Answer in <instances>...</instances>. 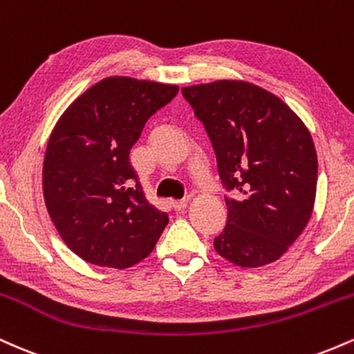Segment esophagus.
<instances>
[{
  "mask_svg": "<svg viewBox=\"0 0 354 354\" xmlns=\"http://www.w3.org/2000/svg\"><path fill=\"white\" fill-rule=\"evenodd\" d=\"M186 206H188V203H186V201H171V208L174 211H183L186 208Z\"/></svg>",
  "mask_w": 354,
  "mask_h": 354,
  "instance_id": "obj_1",
  "label": "esophagus"
}]
</instances>
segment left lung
Instances as JSON below:
<instances>
[{
	"instance_id": "left-lung-1",
	"label": "left lung",
	"mask_w": 354,
	"mask_h": 354,
	"mask_svg": "<svg viewBox=\"0 0 354 354\" xmlns=\"http://www.w3.org/2000/svg\"><path fill=\"white\" fill-rule=\"evenodd\" d=\"M216 153L228 221L214 250L241 268L270 265L310 221L318 158L301 118L278 96L243 80L181 88Z\"/></svg>"
}]
</instances>
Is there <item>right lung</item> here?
I'll return each instance as SVG.
<instances>
[{
  "instance_id": "right-lung-1",
  "label": "right lung",
  "mask_w": 354,
  "mask_h": 354,
  "mask_svg": "<svg viewBox=\"0 0 354 354\" xmlns=\"http://www.w3.org/2000/svg\"><path fill=\"white\" fill-rule=\"evenodd\" d=\"M176 84L109 76L56 121L43 163V196L61 239L96 266L126 270L148 258L168 214L146 200L129 151Z\"/></svg>"
}]
</instances>
